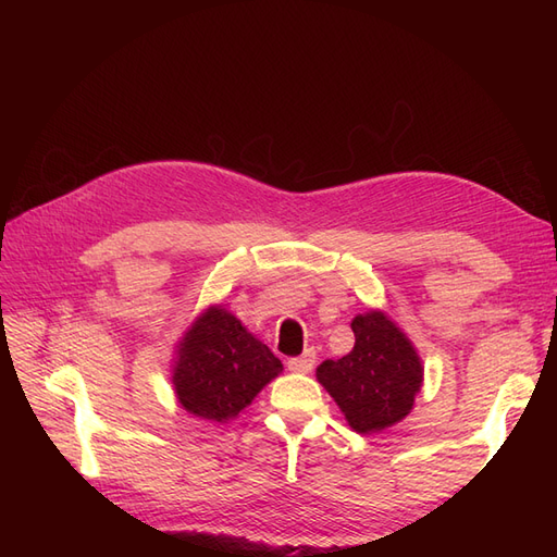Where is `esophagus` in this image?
I'll list each match as a JSON object with an SVG mask.
<instances>
[{
    "instance_id": "34e87169",
    "label": "esophagus",
    "mask_w": 557,
    "mask_h": 557,
    "mask_svg": "<svg viewBox=\"0 0 557 557\" xmlns=\"http://www.w3.org/2000/svg\"><path fill=\"white\" fill-rule=\"evenodd\" d=\"M313 364H315V352L313 350H305L299 358L288 360V369L295 374H309Z\"/></svg>"
}]
</instances>
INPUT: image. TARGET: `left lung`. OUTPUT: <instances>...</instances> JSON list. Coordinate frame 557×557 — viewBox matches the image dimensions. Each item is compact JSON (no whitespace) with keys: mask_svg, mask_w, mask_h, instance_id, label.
<instances>
[{"mask_svg":"<svg viewBox=\"0 0 557 557\" xmlns=\"http://www.w3.org/2000/svg\"><path fill=\"white\" fill-rule=\"evenodd\" d=\"M350 327L356 346L339 360L320 362L315 379L352 430L379 434L411 413L423 387V360L409 336L381 309L358 313Z\"/></svg>","mask_w":557,"mask_h":557,"instance_id":"8db88e82","label":"left lung"}]
</instances>
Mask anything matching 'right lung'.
I'll return each mask as SVG.
<instances>
[{
	"instance_id": "right-lung-1",
	"label": "right lung",
	"mask_w": 557,
	"mask_h": 557,
	"mask_svg": "<svg viewBox=\"0 0 557 557\" xmlns=\"http://www.w3.org/2000/svg\"><path fill=\"white\" fill-rule=\"evenodd\" d=\"M283 372L281 360L223 305L185 327L172 360L181 409L209 423H230Z\"/></svg>"
}]
</instances>
